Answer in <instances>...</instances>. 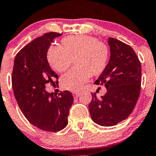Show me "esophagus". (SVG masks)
Instances as JSON below:
<instances>
[{"label":"esophagus","instance_id":"1","mask_svg":"<svg viewBox=\"0 0 156 156\" xmlns=\"http://www.w3.org/2000/svg\"><path fill=\"white\" fill-rule=\"evenodd\" d=\"M79 94H80V93L77 92V91H73V96L74 98H77L79 96Z\"/></svg>","mask_w":156,"mask_h":156}]
</instances>
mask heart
Wrapping results in <instances>:
<instances>
[{
    "label": "heart",
    "instance_id": "1",
    "mask_svg": "<svg viewBox=\"0 0 156 156\" xmlns=\"http://www.w3.org/2000/svg\"><path fill=\"white\" fill-rule=\"evenodd\" d=\"M62 47L52 45L47 51V60L55 71L63 73L73 63L74 68L61 79V86L68 91H78L89 76L103 73L109 59V49L104 43L87 35L64 37Z\"/></svg>",
    "mask_w": 156,
    "mask_h": 156
}]
</instances>
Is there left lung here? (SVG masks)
<instances>
[{
    "label": "left lung",
    "mask_w": 156,
    "mask_h": 156,
    "mask_svg": "<svg viewBox=\"0 0 156 156\" xmlns=\"http://www.w3.org/2000/svg\"><path fill=\"white\" fill-rule=\"evenodd\" d=\"M110 58L94 82L107 92L100 99L91 94L89 105L91 119L101 126H113L132 113L140 93L141 65L134 49L126 43L109 37Z\"/></svg>",
    "instance_id": "8db88e82"
}]
</instances>
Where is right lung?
Instances as JSON below:
<instances>
[{"instance_id": "right-lung-1", "label": "right lung", "mask_w": 156, "mask_h": 156, "mask_svg": "<svg viewBox=\"0 0 156 156\" xmlns=\"http://www.w3.org/2000/svg\"><path fill=\"white\" fill-rule=\"evenodd\" d=\"M62 34L49 32L27 44L16 55L12 73L14 95L21 111L30 123L49 132L67 126L73 101L70 91L54 96L45 89L47 83H58V76L48 62L47 51L52 41Z\"/></svg>"}]
</instances>
